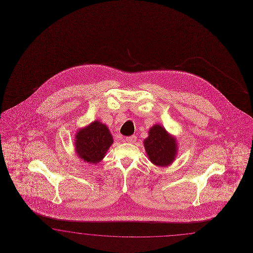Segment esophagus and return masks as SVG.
Wrapping results in <instances>:
<instances>
[{"mask_svg":"<svg viewBox=\"0 0 253 253\" xmlns=\"http://www.w3.org/2000/svg\"><path fill=\"white\" fill-rule=\"evenodd\" d=\"M137 137L134 136V135H131V136L126 137V139H125V141L127 142V143H130V144H134L135 142H136Z\"/></svg>","mask_w":253,"mask_h":253,"instance_id":"34e87169","label":"esophagus"}]
</instances>
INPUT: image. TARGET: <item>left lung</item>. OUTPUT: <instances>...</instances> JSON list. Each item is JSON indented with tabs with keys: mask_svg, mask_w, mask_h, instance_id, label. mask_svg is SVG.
Here are the masks:
<instances>
[{
	"mask_svg": "<svg viewBox=\"0 0 253 253\" xmlns=\"http://www.w3.org/2000/svg\"><path fill=\"white\" fill-rule=\"evenodd\" d=\"M144 146L151 163L161 168L170 166L178 154L177 138L160 124H155L149 129Z\"/></svg>",
	"mask_w": 253,
	"mask_h": 253,
	"instance_id": "obj_1",
	"label": "left lung"
}]
</instances>
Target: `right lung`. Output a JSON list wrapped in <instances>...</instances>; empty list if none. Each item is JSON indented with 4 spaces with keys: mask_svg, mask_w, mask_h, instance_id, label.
<instances>
[{
    "mask_svg": "<svg viewBox=\"0 0 253 253\" xmlns=\"http://www.w3.org/2000/svg\"><path fill=\"white\" fill-rule=\"evenodd\" d=\"M75 154L88 164H97L113 144V137L106 124L94 121L75 133Z\"/></svg>",
    "mask_w": 253,
    "mask_h": 253,
    "instance_id": "obj_1",
    "label": "right lung"
}]
</instances>
